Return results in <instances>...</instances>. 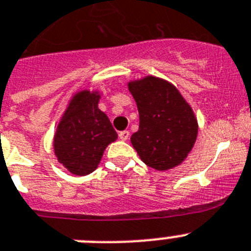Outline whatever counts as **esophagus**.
Wrapping results in <instances>:
<instances>
[{
    "instance_id": "obj_1",
    "label": "esophagus",
    "mask_w": 251,
    "mask_h": 251,
    "mask_svg": "<svg viewBox=\"0 0 251 251\" xmlns=\"http://www.w3.org/2000/svg\"><path fill=\"white\" fill-rule=\"evenodd\" d=\"M118 136L122 141H127V139L129 138V132H128V130H122V132H119Z\"/></svg>"
}]
</instances>
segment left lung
<instances>
[{"label": "left lung", "instance_id": "obj_1", "mask_svg": "<svg viewBox=\"0 0 251 251\" xmlns=\"http://www.w3.org/2000/svg\"><path fill=\"white\" fill-rule=\"evenodd\" d=\"M139 113V129L130 137L146 165L166 171L182 163L197 137V121L191 106L176 86L156 76L130 81Z\"/></svg>", "mask_w": 251, "mask_h": 251}]
</instances>
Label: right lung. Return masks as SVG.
Wrapping results in <instances>:
<instances>
[{"instance_id": "obj_1", "label": "right lung", "mask_w": 251, "mask_h": 251, "mask_svg": "<svg viewBox=\"0 0 251 251\" xmlns=\"http://www.w3.org/2000/svg\"><path fill=\"white\" fill-rule=\"evenodd\" d=\"M99 98L98 92L76 93L55 133L57 161L77 176L92 174L98 167L106 146L118 137L109 118L98 108Z\"/></svg>"}]
</instances>
